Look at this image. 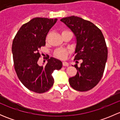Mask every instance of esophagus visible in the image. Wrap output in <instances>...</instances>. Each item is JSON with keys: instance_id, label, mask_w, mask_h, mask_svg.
<instances>
[{"instance_id": "obj_1", "label": "esophagus", "mask_w": 120, "mask_h": 120, "mask_svg": "<svg viewBox=\"0 0 120 120\" xmlns=\"http://www.w3.org/2000/svg\"><path fill=\"white\" fill-rule=\"evenodd\" d=\"M68 63L67 62H66V61H63V66H68Z\"/></svg>"}]
</instances>
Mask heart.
I'll return each mask as SVG.
<instances>
[{
  "mask_svg": "<svg viewBox=\"0 0 120 120\" xmlns=\"http://www.w3.org/2000/svg\"><path fill=\"white\" fill-rule=\"evenodd\" d=\"M67 32H69V31H67V30H63L61 33L63 34ZM68 53L69 52L67 50H66V49H59L56 50L55 52H54V55H55V56L56 57L59 58L60 59H64L67 57Z\"/></svg>",
  "mask_w": 120,
  "mask_h": 120,
  "instance_id": "heart-1",
  "label": "heart"
}]
</instances>
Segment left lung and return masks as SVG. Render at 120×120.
Masks as SVG:
<instances>
[{
	"mask_svg": "<svg viewBox=\"0 0 120 120\" xmlns=\"http://www.w3.org/2000/svg\"><path fill=\"white\" fill-rule=\"evenodd\" d=\"M60 20L76 37L74 60H82L80 67L74 65L77 74L69 78V83L75 90L88 91L99 82L103 75L108 54L105 38L95 24L82 18L72 15Z\"/></svg>",
	"mask_w": 120,
	"mask_h": 120,
	"instance_id": "left-lung-1",
	"label": "left lung"
}]
</instances>
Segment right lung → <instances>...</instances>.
<instances>
[{"instance_id":"obj_1","label":"right lung","mask_w":120,"mask_h":120,"mask_svg":"<svg viewBox=\"0 0 120 120\" xmlns=\"http://www.w3.org/2000/svg\"><path fill=\"white\" fill-rule=\"evenodd\" d=\"M57 19L36 17L23 24L12 44L15 71L20 81L29 90L38 94L48 91L54 83L52 74L62 67L59 60L49 57L45 66H39V49L46 44V37Z\"/></svg>"}]
</instances>
